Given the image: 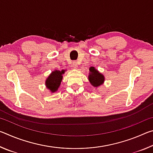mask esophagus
<instances>
[{
  "label": "esophagus",
  "instance_id": "34e87169",
  "mask_svg": "<svg viewBox=\"0 0 153 153\" xmlns=\"http://www.w3.org/2000/svg\"><path fill=\"white\" fill-rule=\"evenodd\" d=\"M72 67H73L74 69H77V67H78V66H77V63L76 61L73 62V63H72Z\"/></svg>",
  "mask_w": 153,
  "mask_h": 153
}]
</instances>
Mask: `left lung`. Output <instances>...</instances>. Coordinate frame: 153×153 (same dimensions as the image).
I'll use <instances>...</instances> for the list:
<instances>
[{
    "mask_svg": "<svg viewBox=\"0 0 153 153\" xmlns=\"http://www.w3.org/2000/svg\"><path fill=\"white\" fill-rule=\"evenodd\" d=\"M89 75L88 76L89 82L93 87L97 88L104 84L105 76L103 74L100 73L94 67H91L89 68Z\"/></svg>",
    "mask_w": 153,
    "mask_h": 153,
    "instance_id": "left-lung-1",
    "label": "left lung"
}]
</instances>
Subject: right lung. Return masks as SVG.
Returning <instances> with one entry per match:
<instances>
[{"label": "right lung", "instance_id": "right-lung-1", "mask_svg": "<svg viewBox=\"0 0 153 153\" xmlns=\"http://www.w3.org/2000/svg\"><path fill=\"white\" fill-rule=\"evenodd\" d=\"M67 70H54L49 74L45 81V86L51 93L56 92L60 87L61 83L63 79V75Z\"/></svg>", "mask_w": 153, "mask_h": 153}]
</instances>
